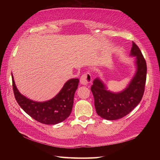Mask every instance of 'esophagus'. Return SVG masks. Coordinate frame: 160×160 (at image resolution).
Here are the masks:
<instances>
[{
    "instance_id": "1",
    "label": "esophagus",
    "mask_w": 160,
    "mask_h": 160,
    "mask_svg": "<svg viewBox=\"0 0 160 160\" xmlns=\"http://www.w3.org/2000/svg\"><path fill=\"white\" fill-rule=\"evenodd\" d=\"M91 82V76L89 72L84 73L80 77V83L82 85L86 86Z\"/></svg>"
}]
</instances>
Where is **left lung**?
<instances>
[{
    "mask_svg": "<svg viewBox=\"0 0 160 160\" xmlns=\"http://www.w3.org/2000/svg\"><path fill=\"white\" fill-rule=\"evenodd\" d=\"M130 56H136L137 70L123 91L113 93L107 90L98 78L91 88L97 113L107 120H117L128 115L140 102L144 93L147 78V63L138 46L132 42Z\"/></svg>",
    "mask_w": 160,
    "mask_h": 160,
    "instance_id": "1",
    "label": "left lung"
}]
</instances>
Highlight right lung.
<instances>
[{"label": "right lung", "instance_id": "obj_1", "mask_svg": "<svg viewBox=\"0 0 160 160\" xmlns=\"http://www.w3.org/2000/svg\"><path fill=\"white\" fill-rule=\"evenodd\" d=\"M12 77L15 98L22 110L36 121L45 124H56L65 120L72 111L73 100L79 83L78 78L67 81L59 93L48 101H33L21 95L17 89Z\"/></svg>", "mask_w": 160, "mask_h": 160}]
</instances>
